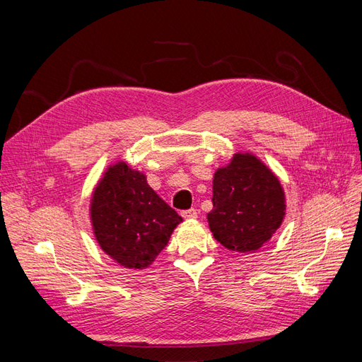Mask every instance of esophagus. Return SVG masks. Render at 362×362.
Instances as JSON below:
<instances>
[{"instance_id":"34e87169","label":"esophagus","mask_w":362,"mask_h":362,"mask_svg":"<svg viewBox=\"0 0 362 362\" xmlns=\"http://www.w3.org/2000/svg\"><path fill=\"white\" fill-rule=\"evenodd\" d=\"M181 216H182L184 218H190V221H192V218H196V217H198V211H196L194 208H190V210H185V211H182V213H181Z\"/></svg>"}]
</instances>
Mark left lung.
I'll return each mask as SVG.
<instances>
[{
    "label": "left lung",
    "instance_id": "obj_1",
    "mask_svg": "<svg viewBox=\"0 0 362 362\" xmlns=\"http://www.w3.org/2000/svg\"><path fill=\"white\" fill-rule=\"evenodd\" d=\"M286 216L282 185L252 154H234L213 180V210L208 213L214 238L237 252H255L267 243Z\"/></svg>",
    "mask_w": 362,
    "mask_h": 362
}]
</instances>
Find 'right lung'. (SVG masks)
Wrapping results in <instances>:
<instances>
[{"label": "right lung", "instance_id": "1", "mask_svg": "<svg viewBox=\"0 0 362 362\" xmlns=\"http://www.w3.org/2000/svg\"><path fill=\"white\" fill-rule=\"evenodd\" d=\"M96 242L128 269H145L166 247L182 217L152 190L141 172L119 161L107 169L92 194Z\"/></svg>", "mask_w": 362, "mask_h": 362}]
</instances>
